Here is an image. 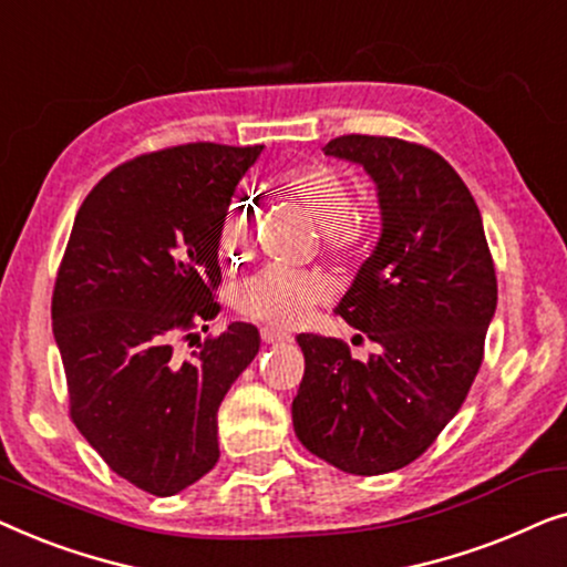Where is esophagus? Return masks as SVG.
Listing matches in <instances>:
<instances>
[{
  "label": "esophagus",
  "instance_id": "1",
  "mask_svg": "<svg viewBox=\"0 0 567 567\" xmlns=\"http://www.w3.org/2000/svg\"><path fill=\"white\" fill-rule=\"evenodd\" d=\"M260 336H262V340H266V343H286V340H291L289 332H284L278 328H262Z\"/></svg>",
  "mask_w": 567,
  "mask_h": 567
}]
</instances>
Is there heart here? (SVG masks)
Listing matches in <instances>:
<instances>
[{
  "mask_svg": "<svg viewBox=\"0 0 567 567\" xmlns=\"http://www.w3.org/2000/svg\"><path fill=\"white\" fill-rule=\"evenodd\" d=\"M281 183L309 206L322 224L328 250L346 255L363 243V224L353 216V188L346 175L324 162H309L286 169ZM252 243V206L237 198L224 216L221 252L229 262L243 260ZM330 284L320 270L266 266L235 289V307L255 320L297 328L317 301L328 297Z\"/></svg>",
  "mask_w": 567,
  "mask_h": 567,
  "instance_id": "1",
  "label": "heart"
}]
</instances>
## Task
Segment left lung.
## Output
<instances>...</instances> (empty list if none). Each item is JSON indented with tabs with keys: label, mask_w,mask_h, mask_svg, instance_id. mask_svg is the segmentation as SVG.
Wrapping results in <instances>:
<instances>
[{
	"label": "left lung",
	"mask_w": 567,
	"mask_h": 567,
	"mask_svg": "<svg viewBox=\"0 0 567 567\" xmlns=\"http://www.w3.org/2000/svg\"><path fill=\"white\" fill-rule=\"evenodd\" d=\"M324 154L377 185L382 235L336 312L382 351L355 361L343 340L297 336L293 431L332 467L384 475L417 460L462 408L498 284L480 208L441 154L361 134L332 138Z\"/></svg>",
	"instance_id": "obj_1"
}]
</instances>
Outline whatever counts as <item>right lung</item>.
<instances>
[{
    "instance_id": "add662e5",
    "label": "right lung",
    "mask_w": 567,
    "mask_h": 567,
    "mask_svg": "<svg viewBox=\"0 0 567 567\" xmlns=\"http://www.w3.org/2000/svg\"><path fill=\"white\" fill-rule=\"evenodd\" d=\"M260 152L198 142L115 167L76 212L53 286L74 425L115 475L162 498L219 460L216 413L260 348L255 324L231 322L190 359L175 353L219 312L224 216Z\"/></svg>"
}]
</instances>
